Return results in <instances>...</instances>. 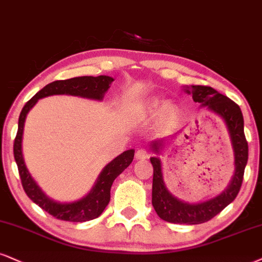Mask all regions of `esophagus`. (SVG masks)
Returning a JSON list of instances; mask_svg holds the SVG:
<instances>
[{"label":"esophagus","instance_id":"1","mask_svg":"<svg viewBox=\"0 0 262 262\" xmlns=\"http://www.w3.org/2000/svg\"><path fill=\"white\" fill-rule=\"evenodd\" d=\"M137 160H144V159H148L149 158V154H148V151L146 149H138L136 151V156H135Z\"/></svg>","mask_w":262,"mask_h":262}]
</instances>
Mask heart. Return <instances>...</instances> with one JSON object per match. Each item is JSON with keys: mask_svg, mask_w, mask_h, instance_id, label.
<instances>
[{"mask_svg": "<svg viewBox=\"0 0 262 262\" xmlns=\"http://www.w3.org/2000/svg\"><path fill=\"white\" fill-rule=\"evenodd\" d=\"M159 112H161V121L165 124H171L179 116L180 108L176 103L172 102L164 105V101L159 97H149L135 106V115L140 120H148V119L154 118Z\"/></svg>", "mask_w": 262, "mask_h": 262, "instance_id": "heart-1", "label": "heart"}]
</instances>
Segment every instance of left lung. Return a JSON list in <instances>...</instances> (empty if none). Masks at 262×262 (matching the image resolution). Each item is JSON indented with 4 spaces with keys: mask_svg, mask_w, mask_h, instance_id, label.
<instances>
[{
    "mask_svg": "<svg viewBox=\"0 0 262 262\" xmlns=\"http://www.w3.org/2000/svg\"><path fill=\"white\" fill-rule=\"evenodd\" d=\"M185 92L192 95L193 101L200 103V106H205L209 112L219 115L224 120L233 148L234 173L227 188L219 195L205 202L187 203L169 192L164 182L160 158L151 157L150 163L154 170L151 204L161 220L171 224L198 225L211 220L226 206L231 204L239 193L244 169L248 163V142L245 140L244 119L239 105L209 86H187L185 87ZM179 132L170 137L153 141L150 143V149L156 154H161L165 144L169 143V141H172Z\"/></svg>",
    "mask_w": 262,
    "mask_h": 262,
    "instance_id": "obj_1",
    "label": "left lung"
}]
</instances>
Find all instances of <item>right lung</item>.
<instances>
[{"mask_svg":"<svg viewBox=\"0 0 262 262\" xmlns=\"http://www.w3.org/2000/svg\"><path fill=\"white\" fill-rule=\"evenodd\" d=\"M114 79L106 75L99 76H79L68 80H58L48 83L40 90L30 101L27 102L21 109L18 121V132L14 140V159L18 165L19 175H20L21 185L27 195L35 204L47 211L48 214L54 216L58 220L70 222H85L93 220L102 214L103 210L108 205L111 200V188L114 180L134 160L135 149L125 150L120 156L106 164L104 169L101 171L99 176L92 189L81 199L70 203H60L51 199L36 181L29 172L23 157V134H24L25 119L31 108L36 104L38 99L54 95H68L77 96L82 98L102 101L105 92L108 91L111 83Z\"/></svg>","mask_w":262,"mask_h":262,"instance_id":"obj_1","label":"right lung"}]
</instances>
